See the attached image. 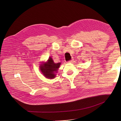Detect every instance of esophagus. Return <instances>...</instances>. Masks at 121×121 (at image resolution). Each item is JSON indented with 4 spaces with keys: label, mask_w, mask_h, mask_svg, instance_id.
I'll use <instances>...</instances> for the list:
<instances>
[{
    "label": "esophagus",
    "mask_w": 121,
    "mask_h": 121,
    "mask_svg": "<svg viewBox=\"0 0 121 121\" xmlns=\"http://www.w3.org/2000/svg\"><path fill=\"white\" fill-rule=\"evenodd\" d=\"M73 61V60L72 59V60H69V61H68V62H69V63H72V62Z\"/></svg>",
    "instance_id": "1"
}]
</instances>
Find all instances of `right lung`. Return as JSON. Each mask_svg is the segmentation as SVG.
I'll list each match as a JSON object with an SVG mask.
<instances>
[{
	"label": "right lung",
	"mask_w": 121,
	"mask_h": 121,
	"mask_svg": "<svg viewBox=\"0 0 121 121\" xmlns=\"http://www.w3.org/2000/svg\"><path fill=\"white\" fill-rule=\"evenodd\" d=\"M60 62L55 64L52 58L49 57L47 62L41 64L40 65V70L44 75L49 79L54 78L56 74H54L57 72L58 69L60 67Z\"/></svg>",
	"instance_id": "add662e5"
}]
</instances>
